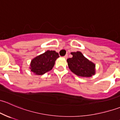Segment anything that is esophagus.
Listing matches in <instances>:
<instances>
[{"label": "esophagus", "instance_id": "1", "mask_svg": "<svg viewBox=\"0 0 120 120\" xmlns=\"http://www.w3.org/2000/svg\"><path fill=\"white\" fill-rule=\"evenodd\" d=\"M67 57H68V55H67V54H66V55H65L64 56V58H65V59H67Z\"/></svg>", "mask_w": 120, "mask_h": 120}]
</instances>
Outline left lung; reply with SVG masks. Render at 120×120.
<instances>
[{
	"mask_svg": "<svg viewBox=\"0 0 120 120\" xmlns=\"http://www.w3.org/2000/svg\"><path fill=\"white\" fill-rule=\"evenodd\" d=\"M72 57L67 60L71 71L82 77H90L95 74V64L87 59L80 52H71Z\"/></svg>",
	"mask_w": 120,
	"mask_h": 120,
	"instance_id": "left-lung-1",
	"label": "left lung"
}]
</instances>
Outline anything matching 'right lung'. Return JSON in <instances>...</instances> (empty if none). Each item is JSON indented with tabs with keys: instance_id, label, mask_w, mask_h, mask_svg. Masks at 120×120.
Instances as JSON below:
<instances>
[{
	"instance_id": "obj_1",
	"label": "right lung",
	"mask_w": 120,
	"mask_h": 120,
	"mask_svg": "<svg viewBox=\"0 0 120 120\" xmlns=\"http://www.w3.org/2000/svg\"><path fill=\"white\" fill-rule=\"evenodd\" d=\"M58 57L59 53L53 50H48L31 60V71L36 75L44 74L53 68Z\"/></svg>"
}]
</instances>
